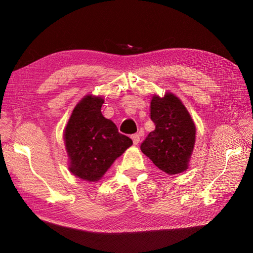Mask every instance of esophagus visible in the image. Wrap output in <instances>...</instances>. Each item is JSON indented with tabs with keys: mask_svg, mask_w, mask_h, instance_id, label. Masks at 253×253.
<instances>
[{
	"mask_svg": "<svg viewBox=\"0 0 253 253\" xmlns=\"http://www.w3.org/2000/svg\"><path fill=\"white\" fill-rule=\"evenodd\" d=\"M132 139L134 144H138L140 141V135L139 134H133L132 135Z\"/></svg>",
	"mask_w": 253,
	"mask_h": 253,
	"instance_id": "esophagus-1",
	"label": "esophagus"
}]
</instances>
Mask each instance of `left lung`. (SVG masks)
<instances>
[{
  "label": "left lung",
  "mask_w": 253,
  "mask_h": 253,
  "mask_svg": "<svg viewBox=\"0 0 253 253\" xmlns=\"http://www.w3.org/2000/svg\"><path fill=\"white\" fill-rule=\"evenodd\" d=\"M151 119L155 129L140 145L143 154L167 174L186 171L195 142V126L187 109L173 94L154 96Z\"/></svg>",
  "instance_id": "obj_1"
}]
</instances>
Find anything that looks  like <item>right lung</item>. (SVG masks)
Listing matches in <instances>:
<instances>
[{
    "label": "right lung",
    "mask_w": 253,
    "mask_h": 253,
    "mask_svg": "<svg viewBox=\"0 0 253 253\" xmlns=\"http://www.w3.org/2000/svg\"><path fill=\"white\" fill-rule=\"evenodd\" d=\"M101 97H84L76 105L64 132L70 170L79 178L97 181L133 141L103 117Z\"/></svg>",
    "instance_id": "obj_1"
}]
</instances>
